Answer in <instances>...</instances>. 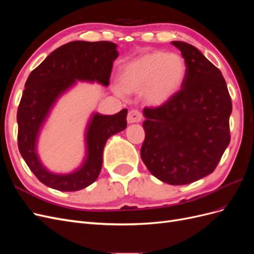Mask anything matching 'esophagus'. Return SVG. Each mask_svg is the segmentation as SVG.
<instances>
[{"label": "esophagus", "mask_w": 254, "mask_h": 254, "mask_svg": "<svg viewBox=\"0 0 254 254\" xmlns=\"http://www.w3.org/2000/svg\"><path fill=\"white\" fill-rule=\"evenodd\" d=\"M143 119V115L139 110H131L128 112L127 115V122L129 124H132V123H139Z\"/></svg>", "instance_id": "obj_1"}]
</instances>
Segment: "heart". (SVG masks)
I'll return each mask as SVG.
<instances>
[{"label":"heart","mask_w":254,"mask_h":254,"mask_svg":"<svg viewBox=\"0 0 254 254\" xmlns=\"http://www.w3.org/2000/svg\"><path fill=\"white\" fill-rule=\"evenodd\" d=\"M186 76L187 64L178 54L147 53L122 67L120 87H115L114 91L119 95L142 92L146 104L158 107L178 93Z\"/></svg>","instance_id":"b5f03b06"}]
</instances>
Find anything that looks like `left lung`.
Masks as SVG:
<instances>
[{"label": "left lung", "mask_w": 254, "mask_h": 254, "mask_svg": "<svg viewBox=\"0 0 254 254\" xmlns=\"http://www.w3.org/2000/svg\"><path fill=\"white\" fill-rule=\"evenodd\" d=\"M172 43L186 61V80L170 101L144 108L141 158L159 180L183 186L216 168L231 139L232 103L219 68L191 44Z\"/></svg>", "instance_id": "left-lung-1"}]
</instances>
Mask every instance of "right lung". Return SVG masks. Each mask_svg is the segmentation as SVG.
<instances>
[{
  "label": "right lung",
  "instance_id": "1",
  "mask_svg": "<svg viewBox=\"0 0 254 254\" xmlns=\"http://www.w3.org/2000/svg\"><path fill=\"white\" fill-rule=\"evenodd\" d=\"M118 45L109 41H73L51 53L29 74L18 107V147L29 170L45 186L61 191H74L89 187L101 173L107 140L127 127V109L117 114L92 115L87 127V157L71 174L49 172L37 155L39 131L57 98L76 80L97 81L109 86Z\"/></svg>",
  "mask_w": 254,
  "mask_h": 254
}]
</instances>
